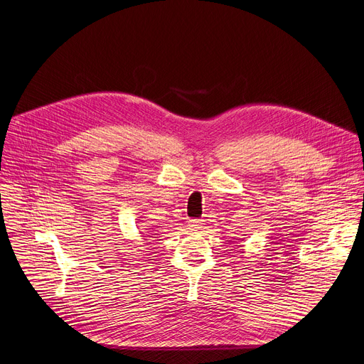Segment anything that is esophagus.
I'll list each match as a JSON object with an SVG mask.
<instances>
[{
	"label": "esophagus",
	"mask_w": 364,
	"mask_h": 364,
	"mask_svg": "<svg viewBox=\"0 0 364 364\" xmlns=\"http://www.w3.org/2000/svg\"><path fill=\"white\" fill-rule=\"evenodd\" d=\"M203 223H202V220H197V219H191V220H188V230H190V232H199V230L203 228L202 226Z\"/></svg>",
	"instance_id": "esophagus-1"
}]
</instances>
